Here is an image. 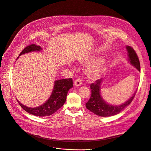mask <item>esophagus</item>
<instances>
[{
	"label": "esophagus",
	"mask_w": 151,
	"mask_h": 151,
	"mask_svg": "<svg viewBox=\"0 0 151 151\" xmlns=\"http://www.w3.org/2000/svg\"><path fill=\"white\" fill-rule=\"evenodd\" d=\"M82 80L81 78L76 79L74 82V85L75 87H79V86L82 85Z\"/></svg>",
	"instance_id": "obj_1"
}]
</instances>
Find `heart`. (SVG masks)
<instances>
[{"label":"heart","instance_id":"1","mask_svg":"<svg viewBox=\"0 0 151 151\" xmlns=\"http://www.w3.org/2000/svg\"><path fill=\"white\" fill-rule=\"evenodd\" d=\"M103 70V68L102 66H96L94 68H92L91 69L89 72H88V73H89V75L92 77V78H97L98 77L100 74L102 72Z\"/></svg>","mask_w":151,"mask_h":151}]
</instances>
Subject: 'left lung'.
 <instances>
[{
    "mask_svg": "<svg viewBox=\"0 0 151 151\" xmlns=\"http://www.w3.org/2000/svg\"><path fill=\"white\" fill-rule=\"evenodd\" d=\"M129 60L132 65L135 66L139 72H140V64L139 57L134 50L129 46H127ZM101 80H97L96 82L90 85L91 91V97L89 100L86 103L85 106L87 108L94 114L100 116H110L116 115L122 111L125 107L130 104L135 97L136 93L132 97L125 103L119 106H112L106 103L101 98L100 93V84Z\"/></svg>",
    "mask_w": 151,
    "mask_h": 151,
    "instance_id": "left-lung-1",
    "label": "left lung"
}]
</instances>
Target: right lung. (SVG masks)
<instances>
[{
	"label": "right lung",
	"instance_id": "obj_1",
	"mask_svg": "<svg viewBox=\"0 0 151 151\" xmlns=\"http://www.w3.org/2000/svg\"><path fill=\"white\" fill-rule=\"evenodd\" d=\"M39 46L35 44H31L26 47L24 50L21 52L19 56L24 53L33 51L41 50ZM73 87L72 78L63 79L56 81L55 82L54 88L52 93L46 103L41 105L39 107L31 108L25 106L20 103L18 100L19 104L22 108L27 112L37 116H50L55 112L63 106L66 100V96L68 91Z\"/></svg>",
	"mask_w": 151,
	"mask_h": 151
}]
</instances>
